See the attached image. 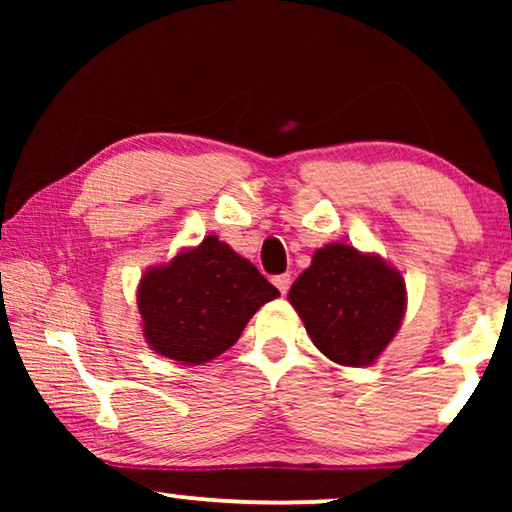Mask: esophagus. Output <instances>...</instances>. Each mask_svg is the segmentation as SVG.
I'll use <instances>...</instances> for the list:
<instances>
[{
  "instance_id": "1",
  "label": "esophagus",
  "mask_w": 512,
  "mask_h": 512,
  "mask_svg": "<svg viewBox=\"0 0 512 512\" xmlns=\"http://www.w3.org/2000/svg\"><path fill=\"white\" fill-rule=\"evenodd\" d=\"M272 282H275L279 291L286 293V291H289V286H291V275H289V272H282V275H277L275 279H272Z\"/></svg>"
}]
</instances>
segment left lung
Listing matches in <instances>:
<instances>
[{"label": "left lung", "instance_id": "1", "mask_svg": "<svg viewBox=\"0 0 512 512\" xmlns=\"http://www.w3.org/2000/svg\"><path fill=\"white\" fill-rule=\"evenodd\" d=\"M321 354L342 366H368L405 314V282L382 258L349 244H328L289 291Z\"/></svg>", "mask_w": 512, "mask_h": 512}]
</instances>
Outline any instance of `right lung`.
<instances>
[{"mask_svg":"<svg viewBox=\"0 0 512 512\" xmlns=\"http://www.w3.org/2000/svg\"><path fill=\"white\" fill-rule=\"evenodd\" d=\"M277 296L256 265L209 235L200 247L146 272L137 305L149 345L191 366L233 347L258 307Z\"/></svg>","mask_w":512,"mask_h":512,"instance_id":"obj_1","label":"right lung"}]
</instances>
